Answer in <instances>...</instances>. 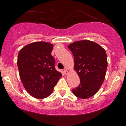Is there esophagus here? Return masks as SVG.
Listing matches in <instances>:
<instances>
[{"label": "esophagus", "mask_w": 126, "mask_h": 126, "mask_svg": "<svg viewBox=\"0 0 126 126\" xmlns=\"http://www.w3.org/2000/svg\"><path fill=\"white\" fill-rule=\"evenodd\" d=\"M64 73L66 75H68V69H66V68H65V69H64Z\"/></svg>", "instance_id": "1"}]
</instances>
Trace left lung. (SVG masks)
Wrapping results in <instances>:
<instances>
[{
  "label": "left lung",
  "instance_id": "obj_1",
  "mask_svg": "<svg viewBox=\"0 0 126 126\" xmlns=\"http://www.w3.org/2000/svg\"><path fill=\"white\" fill-rule=\"evenodd\" d=\"M68 47L74 57V70L80 82L72 93L79 98H90L99 91L105 79L108 65L106 52L90 40L74 42Z\"/></svg>",
  "mask_w": 126,
  "mask_h": 126
}]
</instances>
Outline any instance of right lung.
Masks as SVG:
<instances>
[{"label":"right lung","mask_w":126,"mask_h":126,"mask_svg":"<svg viewBox=\"0 0 126 126\" xmlns=\"http://www.w3.org/2000/svg\"><path fill=\"white\" fill-rule=\"evenodd\" d=\"M54 45L34 42L19 50L17 64L20 79L28 93L36 99L50 96L62 74L55 68L51 55Z\"/></svg>","instance_id":"add662e5"}]
</instances>
